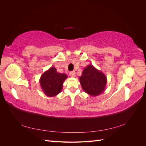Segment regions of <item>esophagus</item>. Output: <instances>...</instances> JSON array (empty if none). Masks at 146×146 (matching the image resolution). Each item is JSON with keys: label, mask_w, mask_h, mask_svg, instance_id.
<instances>
[{"label": "esophagus", "mask_w": 146, "mask_h": 146, "mask_svg": "<svg viewBox=\"0 0 146 146\" xmlns=\"http://www.w3.org/2000/svg\"><path fill=\"white\" fill-rule=\"evenodd\" d=\"M69 75H70V77H75V76H76V72H75V71H71V72L69 73Z\"/></svg>", "instance_id": "1"}]
</instances>
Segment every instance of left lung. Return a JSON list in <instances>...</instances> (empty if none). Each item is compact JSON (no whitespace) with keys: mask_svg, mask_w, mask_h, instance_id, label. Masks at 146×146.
Wrapping results in <instances>:
<instances>
[{"mask_svg":"<svg viewBox=\"0 0 146 146\" xmlns=\"http://www.w3.org/2000/svg\"><path fill=\"white\" fill-rule=\"evenodd\" d=\"M79 80L83 90L88 94L98 96L105 90L107 78L104 73L89 64L84 68Z\"/></svg>","mask_w":146,"mask_h":146,"instance_id":"1","label":"left lung"}]
</instances>
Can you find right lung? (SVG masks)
<instances>
[{
	"mask_svg": "<svg viewBox=\"0 0 146 146\" xmlns=\"http://www.w3.org/2000/svg\"><path fill=\"white\" fill-rule=\"evenodd\" d=\"M67 77L66 74L57 72L55 67H51L41 75L39 79L43 92L48 97L58 95L62 91L63 83Z\"/></svg>",
	"mask_w": 146,
	"mask_h": 146,
	"instance_id": "add662e5",
	"label": "right lung"
}]
</instances>
